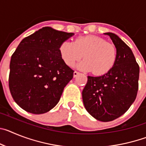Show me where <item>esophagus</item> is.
I'll return each instance as SVG.
<instances>
[{
	"label": "esophagus",
	"instance_id": "34e87169",
	"mask_svg": "<svg viewBox=\"0 0 146 146\" xmlns=\"http://www.w3.org/2000/svg\"><path fill=\"white\" fill-rule=\"evenodd\" d=\"M79 74H80L79 72H77V71H74V77H76Z\"/></svg>",
	"mask_w": 146,
	"mask_h": 146
}]
</instances>
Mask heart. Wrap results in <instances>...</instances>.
Masks as SVG:
<instances>
[{
	"mask_svg": "<svg viewBox=\"0 0 146 146\" xmlns=\"http://www.w3.org/2000/svg\"><path fill=\"white\" fill-rule=\"evenodd\" d=\"M59 53L63 61L73 66L79 60L77 68L85 72L93 71L94 74L102 76L113 68L117 60V50L114 45L96 36H85L74 42L64 41L59 47Z\"/></svg>",
	"mask_w": 146,
	"mask_h": 146,
	"instance_id": "1",
	"label": "heart"
}]
</instances>
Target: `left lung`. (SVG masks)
<instances>
[{
	"label": "left lung",
	"mask_w": 146,
	"mask_h": 146,
	"mask_svg": "<svg viewBox=\"0 0 146 146\" xmlns=\"http://www.w3.org/2000/svg\"><path fill=\"white\" fill-rule=\"evenodd\" d=\"M104 34L110 36L116 48V62L104 75L88 76L82 96L88 113L98 121L108 122L124 114L135 102L140 67L131 50L123 40L115 33Z\"/></svg>",
	"instance_id": "obj_1"
}]
</instances>
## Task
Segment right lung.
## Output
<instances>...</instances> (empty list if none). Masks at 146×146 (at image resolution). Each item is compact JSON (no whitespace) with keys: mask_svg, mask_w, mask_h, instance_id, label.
Here are the masks:
<instances>
[{"mask_svg":"<svg viewBox=\"0 0 146 146\" xmlns=\"http://www.w3.org/2000/svg\"><path fill=\"white\" fill-rule=\"evenodd\" d=\"M74 35L44 27L18 45L10 61L9 86L22 109L42 114L58 103L74 74L60 58L59 47Z\"/></svg>","mask_w":146,"mask_h":146,"instance_id":"add662e5","label":"right lung"}]
</instances>
